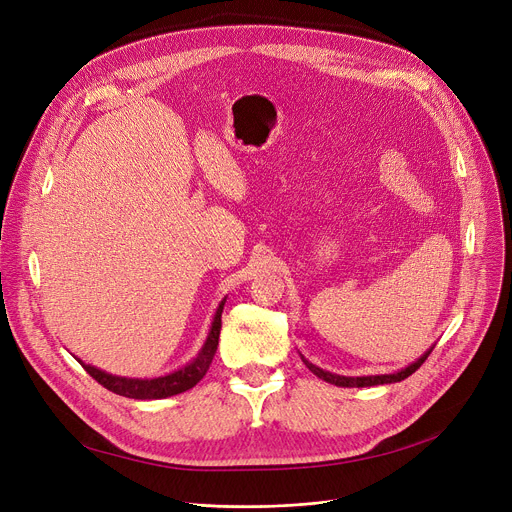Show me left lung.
<instances>
[{"label": "left lung", "instance_id": "left-lung-1", "mask_svg": "<svg viewBox=\"0 0 512 512\" xmlns=\"http://www.w3.org/2000/svg\"><path fill=\"white\" fill-rule=\"evenodd\" d=\"M431 351H433V349H429L421 359H416V361H414L412 365H408L406 369L398 371V374H390V376H365V378H347V376H337V374H331V371H324V369H320V367L312 365V363H310V361H306L304 357H302V361L306 363V367L312 371L314 376H318V378H320V380H324V382L335 384V386H343V388H365V386H380V384L400 382V380H404V378L412 376L414 371L425 363V359L431 355Z\"/></svg>", "mask_w": 512, "mask_h": 512}]
</instances>
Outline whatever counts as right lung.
Masks as SVG:
<instances>
[{"mask_svg":"<svg viewBox=\"0 0 512 512\" xmlns=\"http://www.w3.org/2000/svg\"><path fill=\"white\" fill-rule=\"evenodd\" d=\"M226 302V300H224ZM224 302H220L214 322H212V331L200 351V355L190 363L185 365L169 376L163 378H155V380H132V378H118L112 374H106L102 369H96L91 365H85L83 361H79L83 365V369L87 374L94 378L98 384H102L104 388H108L114 394L126 396V398H136V400H159V398H167V396H175L181 394L185 390L194 388L204 376L206 371L214 359V353L218 349V337H220V327H222V308Z\"/></svg>","mask_w":512,"mask_h":512,"instance_id":"1","label":"right lung"}]
</instances>
